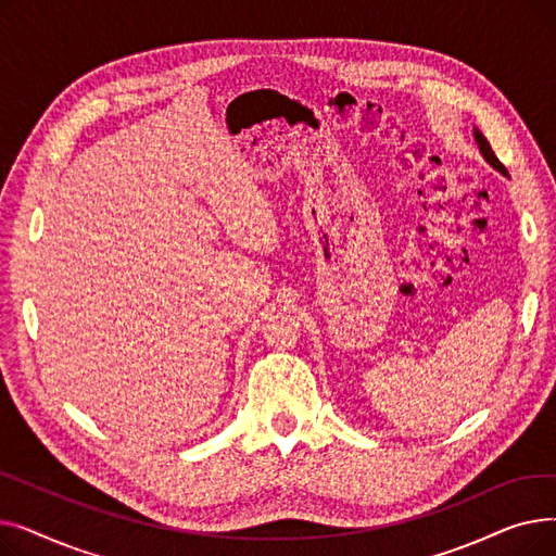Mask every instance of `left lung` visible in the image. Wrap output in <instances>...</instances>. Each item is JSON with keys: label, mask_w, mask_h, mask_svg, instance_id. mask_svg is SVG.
Wrapping results in <instances>:
<instances>
[{"label": "left lung", "mask_w": 556, "mask_h": 556, "mask_svg": "<svg viewBox=\"0 0 556 556\" xmlns=\"http://www.w3.org/2000/svg\"><path fill=\"white\" fill-rule=\"evenodd\" d=\"M476 141H478V146H480V151H482V155L486 157V162H489V164H493V166H495V168H498L501 173H505V175H507V168L503 166V162H501L498 157H495V153L491 151V146H489V141L484 139V135H482L480 130H476Z\"/></svg>", "instance_id": "left-lung-1"}]
</instances>
